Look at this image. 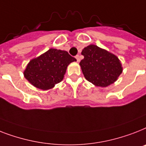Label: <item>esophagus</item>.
Wrapping results in <instances>:
<instances>
[{
    "label": "esophagus",
    "mask_w": 146,
    "mask_h": 146,
    "mask_svg": "<svg viewBox=\"0 0 146 146\" xmlns=\"http://www.w3.org/2000/svg\"><path fill=\"white\" fill-rule=\"evenodd\" d=\"M76 58L77 62H79V61H80V56H79V54H77L76 56Z\"/></svg>",
    "instance_id": "1"
}]
</instances>
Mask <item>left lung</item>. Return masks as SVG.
<instances>
[{"label":"left lung","instance_id":"left-lung-1","mask_svg":"<svg viewBox=\"0 0 146 146\" xmlns=\"http://www.w3.org/2000/svg\"><path fill=\"white\" fill-rule=\"evenodd\" d=\"M80 61L82 71L88 81L99 87H106L115 82L122 73L120 61L112 53L95 45L83 48Z\"/></svg>","mask_w":146,"mask_h":146}]
</instances>
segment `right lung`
<instances>
[{"label":"right lung","mask_w":146,"mask_h":146,"mask_svg":"<svg viewBox=\"0 0 146 146\" xmlns=\"http://www.w3.org/2000/svg\"><path fill=\"white\" fill-rule=\"evenodd\" d=\"M76 59L66 51L50 48L29 62L24 75L29 82L42 90L50 89L64 78L67 66Z\"/></svg>","instance_id":"1"}]
</instances>
